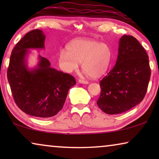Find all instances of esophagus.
<instances>
[{"label":"esophagus","instance_id":"34e87169","mask_svg":"<svg viewBox=\"0 0 159 159\" xmlns=\"http://www.w3.org/2000/svg\"><path fill=\"white\" fill-rule=\"evenodd\" d=\"M78 82H79V83H81V84H88L89 82L88 81H86V80H78Z\"/></svg>","mask_w":159,"mask_h":159}]
</instances>
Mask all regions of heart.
<instances>
[{
  "instance_id": "1",
  "label": "heart",
  "mask_w": 159,
  "mask_h": 159,
  "mask_svg": "<svg viewBox=\"0 0 159 159\" xmlns=\"http://www.w3.org/2000/svg\"><path fill=\"white\" fill-rule=\"evenodd\" d=\"M113 51L107 43L93 40H77L62 50L58 54L60 66L66 72L77 71L79 63L82 70L93 79L102 77L107 72L111 64Z\"/></svg>"
}]
</instances>
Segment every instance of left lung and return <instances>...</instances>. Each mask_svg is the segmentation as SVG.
Wrapping results in <instances>:
<instances>
[{
    "label": "left lung",
    "mask_w": 159,
    "mask_h": 159,
    "mask_svg": "<svg viewBox=\"0 0 159 159\" xmlns=\"http://www.w3.org/2000/svg\"><path fill=\"white\" fill-rule=\"evenodd\" d=\"M151 78L148 56L130 35L120 38L114 68L100 82L98 107L108 114L125 112L143 101Z\"/></svg>",
    "instance_id": "obj_1"
}]
</instances>
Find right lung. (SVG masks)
I'll list each match as a JSON object with an SVG mask.
<instances>
[{
  "label": "right lung",
  "mask_w": 159,
  "mask_h": 159,
  "mask_svg": "<svg viewBox=\"0 0 159 159\" xmlns=\"http://www.w3.org/2000/svg\"><path fill=\"white\" fill-rule=\"evenodd\" d=\"M45 35L40 30L27 32L12 50L7 78L15 103L31 116L48 118L62 109L69 90L76 84L73 76L51 67L39 56L35 68L27 66L29 49L45 48Z\"/></svg>",
  "instance_id": "right-lung-1"
}]
</instances>
